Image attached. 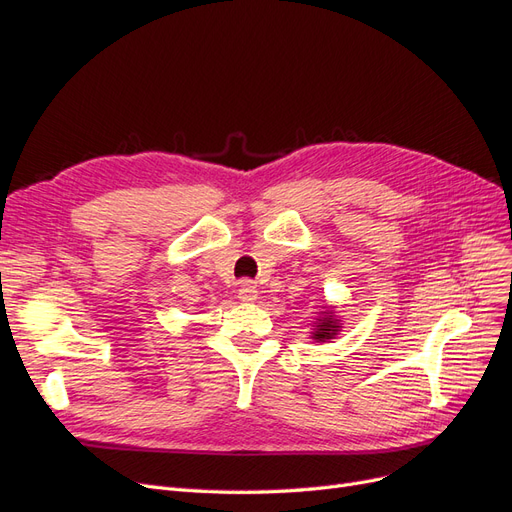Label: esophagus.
<instances>
[{"label":"esophagus","mask_w":512,"mask_h":512,"mask_svg":"<svg viewBox=\"0 0 512 512\" xmlns=\"http://www.w3.org/2000/svg\"><path fill=\"white\" fill-rule=\"evenodd\" d=\"M258 299V288L252 282H243L239 288V301L254 303Z\"/></svg>","instance_id":"esophagus-1"}]
</instances>
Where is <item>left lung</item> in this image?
<instances>
[{
    "label": "left lung",
    "instance_id": "8db88e82",
    "mask_svg": "<svg viewBox=\"0 0 512 512\" xmlns=\"http://www.w3.org/2000/svg\"><path fill=\"white\" fill-rule=\"evenodd\" d=\"M339 324L342 322L335 318V312L329 307L327 312H320V318H316L312 339H316V342H327V339H333L337 335V331L342 329Z\"/></svg>",
    "mask_w": 512,
    "mask_h": 512
}]
</instances>
